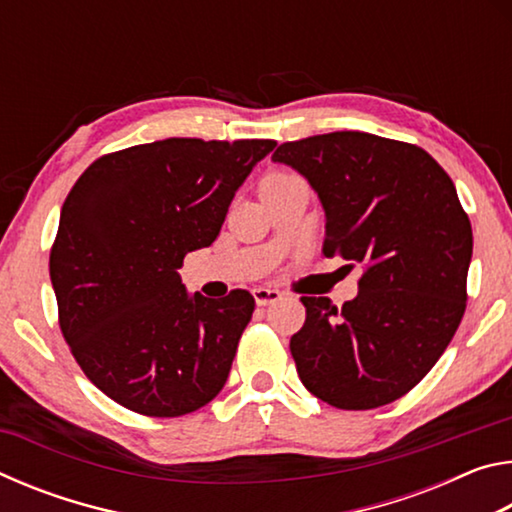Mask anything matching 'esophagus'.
Instances as JSON below:
<instances>
[{
    "label": "esophagus",
    "instance_id": "obj_1",
    "mask_svg": "<svg viewBox=\"0 0 512 512\" xmlns=\"http://www.w3.org/2000/svg\"><path fill=\"white\" fill-rule=\"evenodd\" d=\"M253 296H255V302L259 307H266V305H273V302L280 300L282 293L277 289H271V287H255Z\"/></svg>",
    "mask_w": 512,
    "mask_h": 512
}]
</instances>
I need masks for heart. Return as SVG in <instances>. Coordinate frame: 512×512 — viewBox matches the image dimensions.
<instances>
[{
  "label": "heart",
  "mask_w": 512,
  "mask_h": 512,
  "mask_svg": "<svg viewBox=\"0 0 512 512\" xmlns=\"http://www.w3.org/2000/svg\"><path fill=\"white\" fill-rule=\"evenodd\" d=\"M293 178H296V176H291V173H271V176H268V178L264 180L262 187L282 185V183H287V180H293Z\"/></svg>",
  "instance_id": "b5f03b06"
}]
</instances>
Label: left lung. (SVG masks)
I'll return each mask as SVG.
<instances>
[{
  "label": "left lung",
  "instance_id": "obj_1",
  "mask_svg": "<svg viewBox=\"0 0 512 512\" xmlns=\"http://www.w3.org/2000/svg\"><path fill=\"white\" fill-rule=\"evenodd\" d=\"M325 212L327 257L363 266L339 309L305 296L291 336L300 381L345 411L377 409L436 366L465 311L472 225L445 169L420 146L336 131L277 146Z\"/></svg>",
  "mask_w": 512,
  "mask_h": 512
}]
</instances>
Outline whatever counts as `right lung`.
Returning a JSON list of instances; mask_svg holds the SVG:
<instances>
[{
  "label": "right lung",
  "instance_id": "1",
  "mask_svg": "<svg viewBox=\"0 0 512 512\" xmlns=\"http://www.w3.org/2000/svg\"><path fill=\"white\" fill-rule=\"evenodd\" d=\"M273 149L169 137L103 155L76 180L49 275L65 341L110 400L176 418L219 395L255 298L189 293L178 268L212 246L237 189Z\"/></svg>",
  "mask_w": 512,
  "mask_h": 512
}]
</instances>
